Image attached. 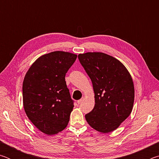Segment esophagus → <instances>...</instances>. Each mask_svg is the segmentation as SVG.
Returning a JSON list of instances; mask_svg holds the SVG:
<instances>
[{
	"mask_svg": "<svg viewBox=\"0 0 159 159\" xmlns=\"http://www.w3.org/2000/svg\"><path fill=\"white\" fill-rule=\"evenodd\" d=\"M83 101V99H79V100H78V101H77V103L79 104H81V103H82Z\"/></svg>",
	"mask_w": 159,
	"mask_h": 159,
	"instance_id": "obj_1",
	"label": "esophagus"
}]
</instances>
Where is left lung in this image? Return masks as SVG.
Instances as JSON below:
<instances>
[{"mask_svg": "<svg viewBox=\"0 0 159 159\" xmlns=\"http://www.w3.org/2000/svg\"><path fill=\"white\" fill-rule=\"evenodd\" d=\"M79 61L92 80L95 104L85 114L91 127L107 133L116 129L132 111L133 81L125 66L103 52L79 54Z\"/></svg>", "mask_w": 159, "mask_h": 159, "instance_id": "8db88e82", "label": "left lung"}]
</instances>
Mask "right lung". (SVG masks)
Masks as SVG:
<instances>
[{"mask_svg":"<svg viewBox=\"0 0 159 159\" xmlns=\"http://www.w3.org/2000/svg\"><path fill=\"white\" fill-rule=\"evenodd\" d=\"M77 57L74 54L55 51L34 61L23 81V104L36 127L48 135L65 128L74 108L65 76Z\"/></svg>","mask_w":159,"mask_h":159,"instance_id":"obj_1","label":"right lung"}]
</instances>
